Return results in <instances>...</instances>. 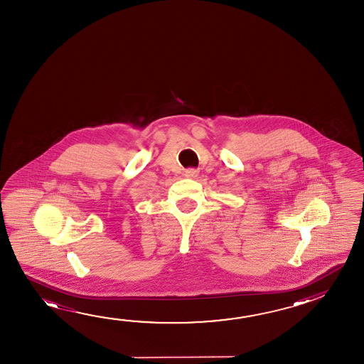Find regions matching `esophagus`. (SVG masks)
Listing matches in <instances>:
<instances>
[{"instance_id": "1", "label": "esophagus", "mask_w": 364, "mask_h": 364, "mask_svg": "<svg viewBox=\"0 0 364 364\" xmlns=\"http://www.w3.org/2000/svg\"><path fill=\"white\" fill-rule=\"evenodd\" d=\"M186 178H189V179H196L198 176V171L196 168H188L184 173Z\"/></svg>"}]
</instances>
